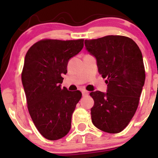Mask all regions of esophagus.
<instances>
[{
    "instance_id": "34e87169",
    "label": "esophagus",
    "mask_w": 158,
    "mask_h": 158,
    "mask_svg": "<svg viewBox=\"0 0 158 158\" xmlns=\"http://www.w3.org/2000/svg\"><path fill=\"white\" fill-rule=\"evenodd\" d=\"M88 94H89V92L87 91V90H83L82 91L83 97H87V96H88Z\"/></svg>"
}]
</instances>
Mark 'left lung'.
<instances>
[{"mask_svg": "<svg viewBox=\"0 0 158 158\" xmlns=\"http://www.w3.org/2000/svg\"><path fill=\"white\" fill-rule=\"evenodd\" d=\"M86 50L97 59L98 70L108 84L107 93L92 91L93 124L110 134L122 131L135 115L145 83L142 52L130 38L107 35L85 40Z\"/></svg>", "mask_w": 158, "mask_h": 158, "instance_id": "left-lung-1", "label": "left lung"}]
</instances>
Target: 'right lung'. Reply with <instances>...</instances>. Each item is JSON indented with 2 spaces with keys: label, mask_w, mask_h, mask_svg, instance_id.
<instances>
[{
  "label": "right lung",
  "mask_w": 158,
  "mask_h": 158,
  "mask_svg": "<svg viewBox=\"0 0 158 158\" xmlns=\"http://www.w3.org/2000/svg\"><path fill=\"white\" fill-rule=\"evenodd\" d=\"M84 39H42L28 50L21 80L27 108L34 124L50 140L64 137L71 127V117L81 97L79 90L61 88L69 59L81 51Z\"/></svg>",
  "instance_id": "add662e5"
}]
</instances>
